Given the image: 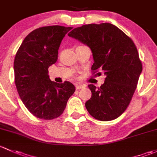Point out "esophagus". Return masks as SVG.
I'll use <instances>...</instances> for the list:
<instances>
[{
	"label": "esophagus",
	"mask_w": 157,
	"mask_h": 157,
	"mask_svg": "<svg viewBox=\"0 0 157 157\" xmlns=\"http://www.w3.org/2000/svg\"><path fill=\"white\" fill-rule=\"evenodd\" d=\"M83 88H84L83 85H79V84H76V85H75V88H76V90H80Z\"/></svg>",
	"instance_id": "1"
}]
</instances>
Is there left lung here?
<instances>
[{
    "label": "left lung",
    "instance_id": "obj_1",
    "mask_svg": "<svg viewBox=\"0 0 157 157\" xmlns=\"http://www.w3.org/2000/svg\"><path fill=\"white\" fill-rule=\"evenodd\" d=\"M68 35L89 47L94 59L91 69L106 75L100 88L88 85L91 98L85 103L87 110L98 120L116 119L128 106L142 72L135 44L110 23L84 25Z\"/></svg>",
    "mask_w": 157,
    "mask_h": 157
}]
</instances>
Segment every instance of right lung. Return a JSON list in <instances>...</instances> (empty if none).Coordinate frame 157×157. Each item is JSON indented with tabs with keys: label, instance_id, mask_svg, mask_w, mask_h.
<instances>
[{
	"label": "right lung",
	"instance_id": "1",
	"mask_svg": "<svg viewBox=\"0 0 157 157\" xmlns=\"http://www.w3.org/2000/svg\"><path fill=\"white\" fill-rule=\"evenodd\" d=\"M72 29L60 25L37 29L25 37L16 54V87L25 107L37 118L59 117L75 90L71 82L56 83L48 75V68L57 60L61 41Z\"/></svg>",
	"mask_w": 157,
	"mask_h": 157
}]
</instances>
